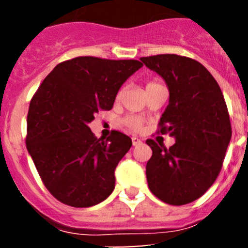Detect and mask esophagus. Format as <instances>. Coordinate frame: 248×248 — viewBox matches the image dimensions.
I'll list each match as a JSON object with an SVG mask.
<instances>
[{
  "instance_id": "1",
  "label": "esophagus",
  "mask_w": 248,
  "mask_h": 248,
  "mask_svg": "<svg viewBox=\"0 0 248 248\" xmlns=\"http://www.w3.org/2000/svg\"><path fill=\"white\" fill-rule=\"evenodd\" d=\"M132 141H133V146H140L142 143V140L139 138H132Z\"/></svg>"
}]
</instances>
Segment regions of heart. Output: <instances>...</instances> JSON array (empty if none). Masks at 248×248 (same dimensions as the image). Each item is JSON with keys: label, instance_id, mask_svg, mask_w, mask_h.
I'll use <instances>...</instances> for the list:
<instances>
[{"label": "heart", "instance_id": "obj_1", "mask_svg": "<svg viewBox=\"0 0 248 248\" xmlns=\"http://www.w3.org/2000/svg\"><path fill=\"white\" fill-rule=\"evenodd\" d=\"M158 85H162L160 82L157 81H150L147 84V88H150V87H154V86H158ZM146 88V90H147ZM121 94H122V91L118 93V96H116V99H120L121 98ZM124 126H127L128 128H130V129L133 130H139L142 126L141 124V120L139 118H136V116H127V118H124Z\"/></svg>", "mask_w": 248, "mask_h": 248}]
</instances>
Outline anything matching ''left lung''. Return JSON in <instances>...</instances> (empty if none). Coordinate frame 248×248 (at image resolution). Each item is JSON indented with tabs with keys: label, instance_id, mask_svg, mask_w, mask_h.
Returning a JSON list of instances; mask_svg holds the SVG:
<instances>
[{
	"label": "left lung",
	"instance_id": "8db88e82",
	"mask_svg": "<svg viewBox=\"0 0 248 248\" xmlns=\"http://www.w3.org/2000/svg\"><path fill=\"white\" fill-rule=\"evenodd\" d=\"M149 70L163 78L169 90L160 120L161 133L176 143L167 149L154 140L146 175L150 191L170 205L198 199L220 172L232 129L218 82L201 62L177 55L142 57Z\"/></svg>",
	"mask_w": 248,
	"mask_h": 248
}]
</instances>
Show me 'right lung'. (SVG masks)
<instances>
[{
    "mask_svg": "<svg viewBox=\"0 0 248 248\" xmlns=\"http://www.w3.org/2000/svg\"><path fill=\"white\" fill-rule=\"evenodd\" d=\"M141 62L77 57L58 64L30 101L27 149L53 197L73 207L105 201L115 186V168L132 139L113 130L96 139L88 124L112 109L124 81Z\"/></svg>",
    "mask_w": 248,
    "mask_h": 248,
    "instance_id": "obj_1",
    "label": "right lung"
}]
</instances>
